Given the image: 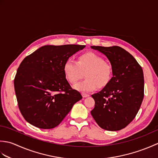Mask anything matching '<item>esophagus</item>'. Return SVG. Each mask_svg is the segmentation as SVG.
I'll return each instance as SVG.
<instances>
[{
  "mask_svg": "<svg viewBox=\"0 0 158 158\" xmlns=\"http://www.w3.org/2000/svg\"><path fill=\"white\" fill-rule=\"evenodd\" d=\"M81 94H82L83 98H87V97H88L89 96V94H85V93H82Z\"/></svg>",
  "mask_w": 158,
  "mask_h": 158,
  "instance_id": "1",
  "label": "esophagus"
}]
</instances>
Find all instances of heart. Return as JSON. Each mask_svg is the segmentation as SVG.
<instances>
[{
	"label": "heart",
	"instance_id": "1",
	"mask_svg": "<svg viewBox=\"0 0 158 158\" xmlns=\"http://www.w3.org/2000/svg\"><path fill=\"white\" fill-rule=\"evenodd\" d=\"M64 73L69 81L75 84L85 73V79L77 83L75 88L79 91L89 92L98 88H104L111 79L113 70L102 57L94 52H86L78 57V61L72 58L66 60L64 64Z\"/></svg>",
	"mask_w": 158,
	"mask_h": 158
}]
</instances>
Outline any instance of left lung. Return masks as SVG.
Masks as SVG:
<instances>
[{"label": "left lung", "mask_w": 158, "mask_h": 158, "mask_svg": "<svg viewBox=\"0 0 158 158\" xmlns=\"http://www.w3.org/2000/svg\"><path fill=\"white\" fill-rule=\"evenodd\" d=\"M110 62L113 77L101 91L92 95L95 106L91 114L102 129L117 131L135 118L144 98V75L136 59L119 46H91Z\"/></svg>", "instance_id": "left-lung-1"}]
</instances>
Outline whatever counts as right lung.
Instances as JSON below:
<instances>
[{
	"label": "right lung",
	"instance_id": "obj_1",
	"mask_svg": "<svg viewBox=\"0 0 158 158\" xmlns=\"http://www.w3.org/2000/svg\"><path fill=\"white\" fill-rule=\"evenodd\" d=\"M85 45H45L26 56L14 79L18 107L23 118L41 129L58 126L82 98L66 79L64 64Z\"/></svg>",
	"mask_w": 158,
	"mask_h": 158
}]
</instances>
